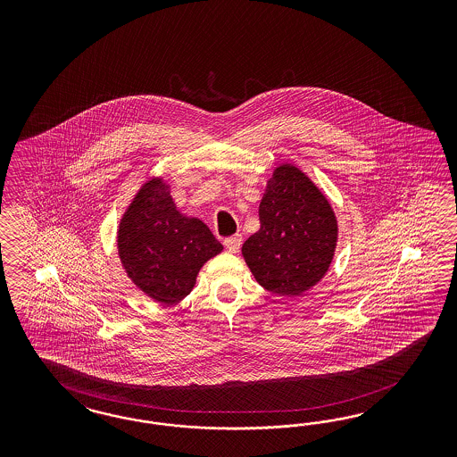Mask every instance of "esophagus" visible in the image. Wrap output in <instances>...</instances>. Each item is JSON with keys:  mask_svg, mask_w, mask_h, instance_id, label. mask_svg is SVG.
<instances>
[{"mask_svg": "<svg viewBox=\"0 0 457 457\" xmlns=\"http://www.w3.org/2000/svg\"><path fill=\"white\" fill-rule=\"evenodd\" d=\"M241 243H243V237L241 235L231 236V237H228L226 241H224V246L228 248L229 253H237L239 248H241Z\"/></svg>", "mask_w": 457, "mask_h": 457, "instance_id": "obj_1", "label": "esophagus"}]
</instances>
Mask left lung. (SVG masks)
Here are the masks:
<instances>
[{
  "mask_svg": "<svg viewBox=\"0 0 457 457\" xmlns=\"http://www.w3.org/2000/svg\"><path fill=\"white\" fill-rule=\"evenodd\" d=\"M258 233L241 254L264 290L298 296L327 275L338 241L328 197L295 164H279L266 180Z\"/></svg>",
  "mask_w": 457,
  "mask_h": 457,
  "instance_id": "left-lung-1",
  "label": "left lung"
}]
</instances>
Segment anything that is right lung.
Returning <instances> with one entry per match:
<instances>
[{
	"label": "right lung",
	"instance_id": "obj_1",
	"mask_svg": "<svg viewBox=\"0 0 457 457\" xmlns=\"http://www.w3.org/2000/svg\"><path fill=\"white\" fill-rule=\"evenodd\" d=\"M222 245L204 222L180 212L162 176L145 180L117 226V253L127 277L155 303L182 302L199 270Z\"/></svg>",
	"mask_w": 457,
	"mask_h": 457
}]
</instances>
